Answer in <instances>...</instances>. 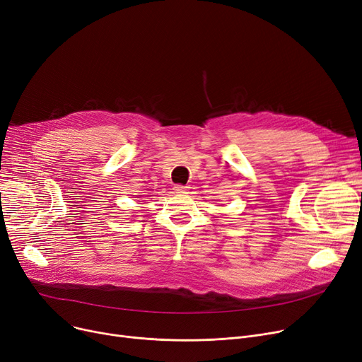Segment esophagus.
Listing matches in <instances>:
<instances>
[{
    "instance_id": "esophagus-1",
    "label": "esophagus",
    "mask_w": 362,
    "mask_h": 362,
    "mask_svg": "<svg viewBox=\"0 0 362 362\" xmlns=\"http://www.w3.org/2000/svg\"><path fill=\"white\" fill-rule=\"evenodd\" d=\"M175 191L179 192V194H183V192H187L189 191V186H185V185H175Z\"/></svg>"
}]
</instances>
